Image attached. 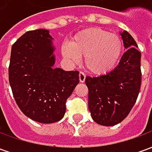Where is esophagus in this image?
Returning <instances> with one entry per match:
<instances>
[{"label":"esophagus","instance_id":"1","mask_svg":"<svg viewBox=\"0 0 152 152\" xmlns=\"http://www.w3.org/2000/svg\"><path fill=\"white\" fill-rule=\"evenodd\" d=\"M79 80L80 82H85V80H86V74L83 72H80Z\"/></svg>","mask_w":152,"mask_h":152}]
</instances>
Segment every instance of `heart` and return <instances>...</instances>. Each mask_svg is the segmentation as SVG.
<instances>
[{"label": "heart", "mask_w": 152, "mask_h": 152, "mask_svg": "<svg viewBox=\"0 0 152 152\" xmlns=\"http://www.w3.org/2000/svg\"><path fill=\"white\" fill-rule=\"evenodd\" d=\"M123 40L117 34L92 28L79 31L70 45L63 46V55L74 61L84 56L85 66L94 74H103L112 69L123 51Z\"/></svg>", "instance_id": "1"}]
</instances>
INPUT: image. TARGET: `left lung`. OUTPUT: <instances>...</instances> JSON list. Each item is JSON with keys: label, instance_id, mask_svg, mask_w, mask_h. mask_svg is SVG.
<instances>
[{"label": "left lung", "instance_id": "left-lung-1", "mask_svg": "<svg viewBox=\"0 0 152 152\" xmlns=\"http://www.w3.org/2000/svg\"><path fill=\"white\" fill-rule=\"evenodd\" d=\"M127 50L118 66L102 76H86L89 109L96 123L112 126L124 120L136 102L141 88V53L127 31L121 33Z\"/></svg>", "mask_w": 152, "mask_h": 152}]
</instances>
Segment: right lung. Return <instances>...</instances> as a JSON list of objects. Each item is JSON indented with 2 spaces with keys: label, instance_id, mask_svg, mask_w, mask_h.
Instances as JSON below:
<instances>
[{
  "label": "right lung",
  "instance_id": "obj_1",
  "mask_svg": "<svg viewBox=\"0 0 152 152\" xmlns=\"http://www.w3.org/2000/svg\"><path fill=\"white\" fill-rule=\"evenodd\" d=\"M52 37L48 30L28 31L12 45L9 81L15 102L31 120L50 124L60 121L66 102L79 83V72L53 68Z\"/></svg>",
  "mask_w": 152,
  "mask_h": 152
}]
</instances>
